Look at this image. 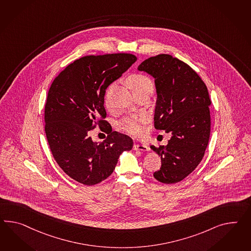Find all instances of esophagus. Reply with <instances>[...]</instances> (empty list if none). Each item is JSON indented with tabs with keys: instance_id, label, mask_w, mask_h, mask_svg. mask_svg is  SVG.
Masks as SVG:
<instances>
[{
	"instance_id": "1",
	"label": "esophagus",
	"mask_w": 251,
	"mask_h": 251,
	"mask_svg": "<svg viewBox=\"0 0 251 251\" xmlns=\"http://www.w3.org/2000/svg\"><path fill=\"white\" fill-rule=\"evenodd\" d=\"M133 149L135 150V151H137V150H139V151H145V152H148L150 150V148L147 145H143V144H135L134 145V147H133Z\"/></svg>"
}]
</instances>
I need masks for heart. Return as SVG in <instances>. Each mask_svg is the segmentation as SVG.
<instances>
[{
    "label": "heart",
    "instance_id": "obj_1",
    "mask_svg": "<svg viewBox=\"0 0 251 251\" xmlns=\"http://www.w3.org/2000/svg\"><path fill=\"white\" fill-rule=\"evenodd\" d=\"M127 84L133 92L141 90L144 88H147L148 86H153L151 80L141 75H135L131 76L127 81ZM143 124H144V119L142 117L130 116L123 120L120 124V126L123 131L127 133L128 135L138 136L142 135L143 133V130H144Z\"/></svg>",
    "mask_w": 251,
    "mask_h": 251
}]
</instances>
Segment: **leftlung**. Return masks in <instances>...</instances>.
Returning a JSON list of instances; mask_svg holds the SVG:
<instances>
[{
	"label": "left lung",
	"instance_id": "8db88e82",
	"mask_svg": "<svg viewBox=\"0 0 251 251\" xmlns=\"http://www.w3.org/2000/svg\"><path fill=\"white\" fill-rule=\"evenodd\" d=\"M137 70L154 79V127L172 135L167 146L150 147L162 161L154 177L164 184L177 183L193 172L205 154L210 135L208 91L189 65L169 54L148 58Z\"/></svg>",
	"mask_w": 251,
	"mask_h": 251
}]
</instances>
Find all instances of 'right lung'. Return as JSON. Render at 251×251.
Segmentation results:
<instances>
[{
    "label": "right lung",
    "instance_id": "add662e5",
    "mask_svg": "<svg viewBox=\"0 0 251 251\" xmlns=\"http://www.w3.org/2000/svg\"><path fill=\"white\" fill-rule=\"evenodd\" d=\"M136 61L129 53L80 58L59 74L45 103V134L59 167L71 178L86 186L106 179L124 151L133 148L128 135L112 131L104 118L106 88ZM109 133L103 142L89 135L94 124Z\"/></svg>",
    "mask_w": 251,
    "mask_h": 251
}]
</instances>
